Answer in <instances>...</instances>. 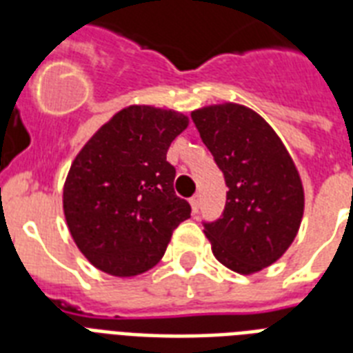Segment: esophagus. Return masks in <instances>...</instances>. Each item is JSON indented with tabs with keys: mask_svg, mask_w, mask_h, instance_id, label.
I'll list each match as a JSON object with an SVG mask.
<instances>
[{
	"mask_svg": "<svg viewBox=\"0 0 353 353\" xmlns=\"http://www.w3.org/2000/svg\"><path fill=\"white\" fill-rule=\"evenodd\" d=\"M190 207H192V212H198V209H199V196H192V198H190Z\"/></svg>",
	"mask_w": 353,
	"mask_h": 353,
	"instance_id": "1",
	"label": "esophagus"
}]
</instances>
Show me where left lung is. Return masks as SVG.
Listing matches in <instances>:
<instances>
[{"label":"left lung","instance_id":"8db88e82","mask_svg":"<svg viewBox=\"0 0 353 353\" xmlns=\"http://www.w3.org/2000/svg\"><path fill=\"white\" fill-rule=\"evenodd\" d=\"M201 141L223 172V216L205 223L212 252L240 274L269 268L295 240L304 187L290 152L251 108L223 102L192 112Z\"/></svg>","mask_w":353,"mask_h":353}]
</instances>
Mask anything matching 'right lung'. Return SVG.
Instances as JSON below:
<instances>
[{"mask_svg": "<svg viewBox=\"0 0 353 353\" xmlns=\"http://www.w3.org/2000/svg\"><path fill=\"white\" fill-rule=\"evenodd\" d=\"M188 126L174 110L128 106L84 144L63 183V214L80 252L113 276L159 262L190 205L174 192L172 141Z\"/></svg>", "mask_w": 353, "mask_h": 353, "instance_id": "right-lung-1", "label": "right lung"}]
</instances>
